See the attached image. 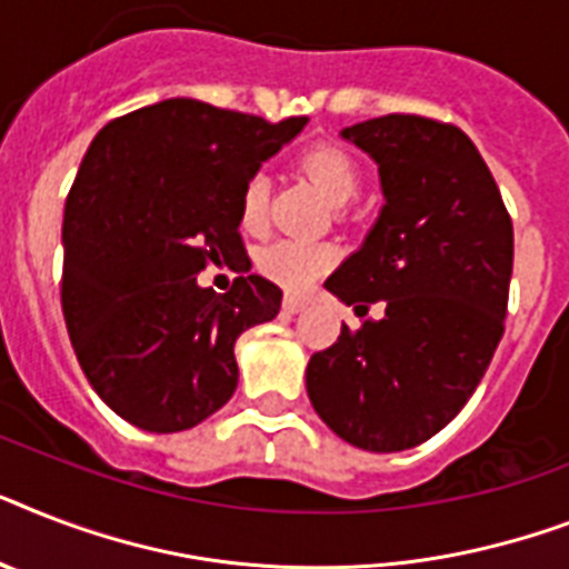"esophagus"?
I'll use <instances>...</instances> for the list:
<instances>
[{"mask_svg": "<svg viewBox=\"0 0 569 569\" xmlns=\"http://www.w3.org/2000/svg\"><path fill=\"white\" fill-rule=\"evenodd\" d=\"M303 307H307V300L298 298V295H286L283 298V312H289V316H298Z\"/></svg>", "mask_w": 569, "mask_h": 569, "instance_id": "obj_1", "label": "esophagus"}]
</instances>
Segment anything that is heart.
<instances>
[{"mask_svg":"<svg viewBox=\"0 0 569 569\" xmlns=\"http://www.w3.org/2000/svg\"><path fill=\"white\" fill-rule=\"evenodd\" d=\"M300 172L316 183L330 204H348L359 189V166L357 160L339 146H312L300 154ZM269 207V178L262 172L244 180L242 198H239V219L242 228L257 230L266 221ZM257 266L266 277L286 289H303L312 280L325 274L332 266V251L327 244L312 239H277L269 248H262Z\"/></svg>","mask_w":569,"mask_h":569,"instance_id":"obj_1","label":"heart"}]
</instances>
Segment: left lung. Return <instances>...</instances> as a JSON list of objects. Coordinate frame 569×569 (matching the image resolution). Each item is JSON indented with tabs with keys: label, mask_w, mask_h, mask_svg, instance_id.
I'll return each mask as SVG.
<instances>
[{
	"label": "left lung",
	"mask_w": 569,
	"mask_h": 569,
	"mask_svg": "<svg viewBox=\"0 0 569 569\" xmlns=\"http://www.w3.org/2000/svg\"><path fill=\"white\" fill-rule=\"evenodd\" d=\"M380 169V216L327 292L365 318L307 365V395L348 445L400 452L450 423L502 339L515 230L477 146L456 124L391 113L341 131Z\"/></svg>",
	"instance_id": "8db88e82"
}]
</instances>
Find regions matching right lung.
<instances>
[{"label": "right lung", "instance_id": "obj_1", "mask_svg": "<svg viewBox=\"0 0 569 569\" xmlns=\"http://www.w3.org/2000/svg\"><path fill=\"white\" fill-rule=\"evenodd\" d=\"M303 124L166 99L90 142L63 210L60 303L81 371L133 427L192 429L237 391L233 345L283 300L248 274L239 198ZM210 261L240 271L230 293L197 286Z\"/></svg>", "mask_w": 569, "mask_h": 569}]
</instances>
